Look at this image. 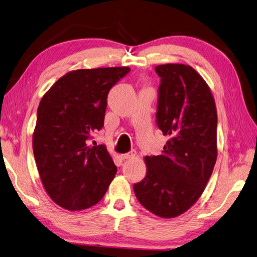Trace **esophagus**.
<instances>
[{
	"label": "esophagus",
	"mask_w": 257,
	"mask_h": 257,
	"mask_svg": "<svg viewBox=\"0 0 257 257\" xmlns=\"http://www.w3.org/2000/svg\"><path fill=\"white\" fill-rule=\"evenodd\" d=\"M133 157H136V151H131V153L124 154V155H121V156H120V158L124 159V161H125V159H131Z\"/></svg>",
	"instance_id": "obj_1"
}]
</instances>
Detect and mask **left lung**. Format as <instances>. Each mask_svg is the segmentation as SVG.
I'll use <instances>...</instances> for the list:
<instances>
[{
    "mask_svg": "<svg viewBox=\"0 0 257 257\" xmlns=\"http://www.w3.org/2000/svg\"><path fill=\"white\" fill-rule=\"evenodd\" d=\"M157 125L168 140L146 156L147 174L133 186L146 209L164 218L187 212L203 195L217 158V111L208 84L189 65L156 67Z\"/></svg>",
    "mask_w": 257,
    "mask_h": 257,
    "instance_id": "8db88e82",
    "label": "left lung"
}]
</instances>
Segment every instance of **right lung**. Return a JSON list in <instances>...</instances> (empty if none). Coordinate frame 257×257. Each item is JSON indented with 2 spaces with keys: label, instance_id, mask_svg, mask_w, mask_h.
Returning <instances> with one entry per match:
<instances>
[{
  "label": "right lung",
  "instance_id": "1",
  "mask_svg": "<svg viewBox=\"0 0 257 257\" xmlns=\"http://www.w3.org/2000/svg\"><path fill=\"white\" fill-rule=\"evenodd\" d=\"M128 67L71 70L43 95L37 108L33 151L45 191L67 211L102 199L117 173L103 145L89 146L103 126L108 92Z\"/></svg>",
  "mask_w": 257,
  "mask_h": 257
}]
</instances>
